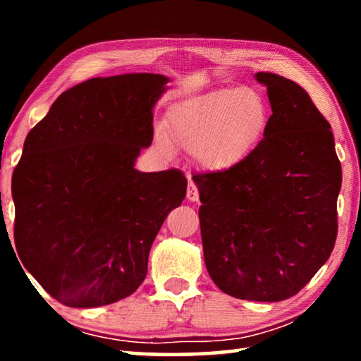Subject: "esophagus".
<instances>
[{
  "instance_id": "1",
  "label": "esophagus",
  "mask_w": 361,
  "mask_h": 361,
  "mask_svg": "<svg viewBox=\"0 0 361 361\" xmlns=\"http://www.w3.org/2000/svg\"><path fill=\"white\" fill-rule=\"evenodd\" d=\"M186 197L189 202H197L199 200V189L195 186V183L189 180L188 183V191H186Z\"/></svg>"
}]
</instances>
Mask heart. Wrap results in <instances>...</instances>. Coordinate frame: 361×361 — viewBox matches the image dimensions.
I'll use <instances>...</instances> for the list:
<instances>
[{"mask_svg":"<svg viewBox=\"0 0 361 361\" xmlns=\"http://www.w3.org/2000/svg\"><path fill=\"white\" fill-rule=\"evenodd\" d=\"M267 119V103L256 89H219L175 106L167 121L169 138L157 132L156 143L170 152L172 140L194 152L204 167L228 170L239 166L256 148Z\"/></svg>","mask_w":361,"mask_h":361,"instance_id":"1","label":"heart"}]
</instances>
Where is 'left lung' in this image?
<instances>
[{"instance_id":"1","label":"left lung","mask_w":361,"mask_h":361,"mask_svg":"<svg viewBox=\"0 0 361 361\" xmlns=\"http://www.w3.org/2000/svg\"><path fill=\"white\" fill-rule=\"evenodd\" d=\"M272 114L239 166L192 176L207 271L226 295L277 302L302 290L338 235L342 170L329 122L291 79L259 71Z\"/></svg>"}]
</instances>
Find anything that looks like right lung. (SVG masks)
<instances>
[{"label": "right lung", "instance_id": "1", "mask_svg": "<svg viewBox=\"0 0 361 361\" xmlns=\"http://www.w3.org/2000/svg\"><path fill=\"white\" fill-rule=\"evenodd\" d=\"M169 81L152 73L92 78L59 95L25 138L12 173L16 248L68 307L130 296L162 223L185 199L180 170L135 169Z\"/></svg>", "mask_w": 361, "mask_h": 361}]
</instances>
